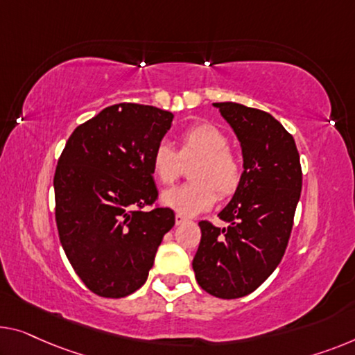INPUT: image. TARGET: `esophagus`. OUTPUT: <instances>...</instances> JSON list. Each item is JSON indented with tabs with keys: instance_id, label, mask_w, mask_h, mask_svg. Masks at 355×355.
Returning <instances> with one entry per match:
<instances>
[{
	"instance_id": "1",
	"label": "esophagus",
	"mask_w": 355,
	"mask_h": 355,
	"mask_svg": "<svg viewBox=\"0 0 355 355\" xmlns=\"http://www.w3.org/2000/svg\"><path fill=\"white\" fill-rule=\"evenodd\" d=\"M187 221H188V220L184 218L183 215H180V214L175 215V223H177V225H183V223H187Z\"/></svg>"
}]
</instances>
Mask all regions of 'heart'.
I'll return each instance as SVG.
<instances>
[{"mask_svg": "<svg viewBox=\"0 0 355 355\" xmlns=\"http://www.w3.org/2000/svg\"><path fill=\"white\" fill-rule=\"evenodd\" d=\"M178 144L177 153L167 141H159L150 156L153 175L162 184L177 182L183 162L196 161L189 172L194 182L164 191V205L180 215L193 216L209 210L216 196L226 199L239 189L242 164L228 148L230 140L223 130L210 123L193 124L180 134Z\"/></svg>", "mask_w": 355, "mask_h": 355, "instance_id": "b5f03b06", "label": "heart"}]
</instances>
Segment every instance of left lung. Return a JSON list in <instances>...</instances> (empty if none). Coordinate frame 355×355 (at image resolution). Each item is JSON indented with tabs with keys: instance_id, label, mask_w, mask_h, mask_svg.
I'll list each match as a JSON object with an SVG mask.
<instances>
[{
	"instance_id": "obj_1",
	"label": "left lung",
	"mask_w": 355,
	"mask_h": 355,
	"mask_svg": "<svg viewBox=\"0 0 355 355\" xmlns=\"http://www.w3.org/2000/svg\"><path fill=\"white\" fill-rule=\"evenodd\" d=\"M241 141V187L218 216L228 228L199 221L193 260L196 280L223 300L252 293L282 260L300 200V155L293 137L266 111L234 102L214 103Z\"/></svg>"
}]
</instances>
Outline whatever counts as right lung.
Segmentation results:
<instances>
[{
	"label": "right lung",
	"instance_id": "1",
	"mask_svg": "<svg viewBox=\"0 0 355 355\" xmlns=\"http://www.w3.org/2000/svg\"><path fill=\"white\" fill-rule=\"evenodd\" d=\"M172 119L150 105H111L73 130L57 162L62 247L84 285L103 298H123L146 282L175 225L172 209L152 207L157 188L150 164Z\"/></svg>",
	"mask_w": 355,
	"mask_h": 355
}]
</instances>
